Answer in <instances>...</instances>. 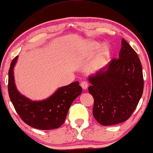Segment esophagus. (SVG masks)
<instances>
[{"label": "esophagus", "mask_w": 153, "mask_h": 153, "mask_svg": "<svg viewBox=\"0 0 153 153\" xmlns=\"http://www.w3.org/2000/svg\"><path fill=\"white\" fill-rule=\"evenodd\" d=\"M80 85H81V87L83 89H86L88 87V82L85 81H82L80 82Z\"/></svg>", "instance_id": "1"}]
</instances>
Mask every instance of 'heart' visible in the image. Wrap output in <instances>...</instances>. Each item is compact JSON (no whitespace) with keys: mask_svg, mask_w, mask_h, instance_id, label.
<instances>
[{"mask_svg":"<svg viewBox=\"0 0 153 153\" xmlns=\"http://www.w3.org/2000/svg\"><path fill=\"white\" fill-rule=\"evenodd\" d=\"M86 52L85 53L86 54H92L93 52H96L97 50H99L101 47V45L99 43L96 42H91L88 41L86 42ZM108 52H109V50H108V47L107 46H104L103 47L102 50H101V58L99 59V62H102L106 58V57L108 54Z\"/></svg>","mask_w":153,"mask_h":153,"instance_id":"1","label":"heart"}]
</instances>
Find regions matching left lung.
<instances>
[{"instance_id":"left-lung-1","label":"left lung","mask_w":153,"mask_h":153,"mask_svg":"<svg viewBox=\"0 0 153 153\" xmlns=\"http://www.w3.org/2000/svg\"><path fill=\"white\" fill-rule=\"evenodd\" d=\"M89 93L94 99L93 114L103 126L125 122L132 114L143 93V68L137 54L122 39L119 58L88 76Z\"/></svg>"}]
</instances>
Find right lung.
<instances>
[{
    "label": "right lung",
    "instance_id": "add662e5",
    "mask_svg": "<svg viewBox=\"0 0 153 153\" xmlns=\"http://www.w3.org/2000/svg\"><path fill=\"white\" fill-rule=\"evenodd\" d=\"M19 56L12 60L8 71V94L21 119L30 127L42 130L59 128L64 123L68 110L74 100L81 94L79 82L59 88L50 97L42 101H32L18 91L13 69Z\"/></svg>",
    "mask_w": 153,
    "mask_h": 153
}]
</instances>
